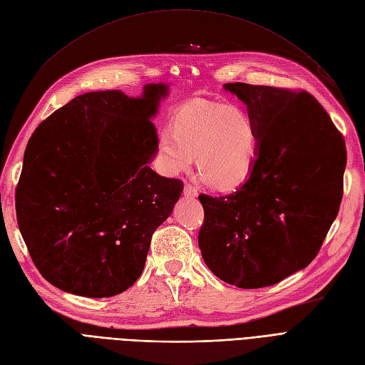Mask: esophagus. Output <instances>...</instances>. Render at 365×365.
I'll list each match as a JSON object with an SVG mask.
<instances>
[{
    "instance_id": "34e87169",
    "label": "esophagus",
    "mask_w": 365,
    "mask_h": 365,
    "mask_svg": "<svg viewBox=\"0 0 365 365\" xmlns=\"http://www.w3.org/2000/svg\"><path fill=\"white\" fill-rule=\"evenodd\" d=\"M184 196H187V197H196L197 196V188L195 187V185H192V184H185L184 185Z\"/></svg>"
}]
</instances>
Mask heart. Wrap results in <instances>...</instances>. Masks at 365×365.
I'll return each instance as SVG.
<instances>
[{
    "mask_svg": "<svg viewBox=\"0 0 365 365\" xmlns=\"http://www.w3.org/2000/svg\"><path fill=\"white\" fill-rule=\"evenodd\" d=\"M169 173L197 169L215 188H230L249 177L259 151V127L253 115L227 103L196 100L173 115L172 130L158 136Z\"/></svg>",
    "mask_w": 365,
    "mask_h": 365,
    "instance_id": "obj_1",
    "label": "heart"
}]
</instances>
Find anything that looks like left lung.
Instances as JSON below:
<instances>
[{"label": "left lung", "mask_w": 365, "mask_h": 365, "mask_svg": "<svg viewBox=\"0 0 365 365\" xmlns=\"http://www.w3.org/2000/svg\"><path fill=\"white\" fill-rule=\"evenodd\" d=\"M225 88L256 120L259 151L237 192L199 196V249L218 279L259 289L317 256L343 197L344 139L307 91L242 82Z\"/></svg>", "instance_id": "left-lung-1"}]
</instances>
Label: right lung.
I'll return each mask as SVG.
<instances>
[{"label":"right lung","instance_id":"right-lung-1","mask_svg":"<svg viewBox=\"0 0 365 365\" xmlns=\"http://www.w3.org/2000/svg\"><path fill=\"white\" fill-rule=\"evenodd\" d=\"M163 83L133 98L120 90L78 96L28 140L16 187L22 238L38 272L64 292L118 295L143 271L153 233L184 184L160 177L150 121Z\"/></svg>","mask_w":365,"mask_h":365}]
</instances>
